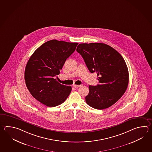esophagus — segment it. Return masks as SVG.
I'll return each instance as SVG.
<instances>
[{
  "instance_id": "34e87169",
  "label": "esophagus",
  "mask_w": 152,
  "mask_h": 152,
  "mask_svg": "<svg viewBox=\"0 0 152 152\" xmlns=\"http://www.w3.org/2000/svg\"><path fill=\"white\" fill-rule=\"evenodd\" d=\"M80 87H81V85H76V84L73 85V87L74 88H79Z\"/></svg>"
}]
</instances>
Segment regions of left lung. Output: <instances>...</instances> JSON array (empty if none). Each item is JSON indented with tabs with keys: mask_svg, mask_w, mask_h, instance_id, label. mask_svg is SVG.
I'll return each instance as SVG.
<instances>
[{
	"mask_svg": "<svg viewBox=\"0 0 152 152\" xmlns=\"http://www.w3.org/2000/svg\"><path fill=\"white\" fill-rule=\"evenodd\" d=\"M76 51L82 56L90 72L97 73L99 84L89 86L86 96L88 105L102 110L113 105L127 90L129 73L122 56L105 44H80Z\"/></svg>",
	"mask_w": 152,
	"mask_h": 152,
	"instance_id": "obj_1",
	"label": "left lung"
}]
</instances>
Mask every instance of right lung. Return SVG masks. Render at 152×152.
Masks as SVG:
<instances>
[{"label":"right lung","mask_w":152,"mask_h":152,"mask_svg":"<svg viewBox=\"0 0 152 152\" xmlns=\"http://www.w3.org/2000/svg\"><path fill=\"white\" fill-rule=\"evenodd\" d=\"M77 43L56 39L48 41L34 51L26 65V86L32 96L49 107L62 104L68 97L71 86L56 78L65 61L74 53Z\"/></svg>","instance_id":"right-lung-1"}]
</instances>
